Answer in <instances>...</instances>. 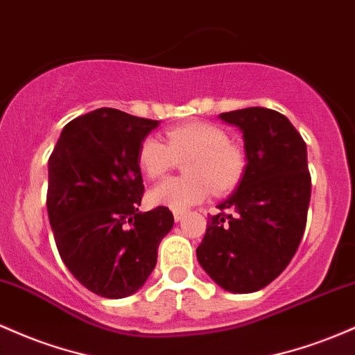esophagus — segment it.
<instances>
[{
	"label": "esophagus",
	"instance_id": "obj_1",
	"mask_svg": "<svg viewBox=\"0 0 355 355\" xmlns=\"http://www.w3.org/2000/svg\"><path fill=\"white\" fill-rule=\"evenodd\" d=\"M184 216H185V210H173L175 222H180L182 219H184Z\"/></svg>",
	"mask_w": 355,
	"mask_h": 355
}]
</instances>
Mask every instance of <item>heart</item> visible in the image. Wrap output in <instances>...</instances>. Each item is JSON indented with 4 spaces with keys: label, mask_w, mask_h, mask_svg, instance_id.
I'll return each instance as SVG.
<instances>
[{
    "label": "heart",
    "mask_w": 355,
    "mask_h": 355,
    "mask_svg": "<svg viewBox=\"0 0 355 355\" xmlns=\"http://www.w3.org/2000/svg\"><path fill=\"white\" fill-rule=\"evenodd\" d=\"M184 163L185 177L168 178L151 189L150 202L171 210H187L209 197L236 189L246 170V155L229 143V136L216 124L193 121L166 131V143L146 136L138 148V165L151 180L162 178L177 159Z\"/></svg>",
    "instance_id": "obj_1"
}]
</instances>
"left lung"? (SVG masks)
<instances>
[{
    "label": "left lung",
    "mask_w": 355,
    "mask_h": 355,
    "mask_svg": "<svg viewBox=\"0 0 355 355\" xmlns=\"http://www.w3.org/2000/svg\"><path fill=\"white\" fill-rule=\"evenodd\" d=\"M219 119L243 133L246 170L207 220L197 259L220 288L252 293L282 275L302 241L311 193L306 145L272 109H237Z\"/></svg>",
    "instance_id": "obj_1"
}]
</instances>
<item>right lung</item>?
I'll return each instance as SVG.
<instances>
[{"label":"right lung","instance_id":"right-lung-1","mask_svg":"<svg viewBox=\"0 0 355 355\" xmlns=\"http://www.w3.org/2000/svg\"><path fill=\"white\" fill-rule=\"evenodd\" d=\"M159 121L101 107L62 130L49 159L46 210L62 261L104 298L136 293L173 227L168 207L139 212L138 148Z\"/></svg>","mask_w":355,"mask_h":355}]
</instances>
